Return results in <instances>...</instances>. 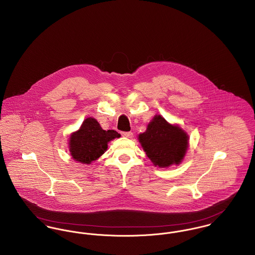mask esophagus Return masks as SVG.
Returning a JSON list of instances; mask_svg holds the SVG:
<instances>
[{"mask_svg":"<svg viewBox=\"0 0 255 255\" xmlns=\"http://www.w3.org/2000/svg\"><path fill=\"white\" fill-rule=\"evenodd\" d=\"M121 135H122L123 137H129V138H131V137H133V133H132V132H122Z\"/></svg>","mask_w":255,"mask_h":255,"instance_id":"esophagus-1","label":"esophagus"}]
</instances>
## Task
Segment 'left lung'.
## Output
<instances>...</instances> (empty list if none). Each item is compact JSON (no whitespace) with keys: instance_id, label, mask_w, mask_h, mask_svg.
I'll use <instances>...</instances> for the list:
<instances>
[{"instance_id":"1","label":"left lung","mask_w":255,"mask_h":255,"mask_svg":"<svg viewBox=\"0 0 255 255\" xmlns=\"http://www.w3.org/2000/svg\"><path fill=\"white\" fill-rule=\"evenodd\" d=\"M137 139L146 156L159 168L181 163L189 146V137L177 124H171L156 115Z\"/></svg>"}]
</instances>
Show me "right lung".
I'll return each instance as SVG.
<instances>
[{"mask_svg": "<svg viewBox=\"0 0 255 255\" xmlns=\"http://www.w3.org/2000/svg\"><path fill=\"white\" fill-rule=\"evenodd\" d=\"M120 137L115 130H104L93 118H86L79 130L69 138V148L74 160L82 164H91L108 149V143Z\"/></svg>", "mask_w": 255, "mask_h": 255, "instance_id": "add662e5", "label": "right lung"}]
</instances>
